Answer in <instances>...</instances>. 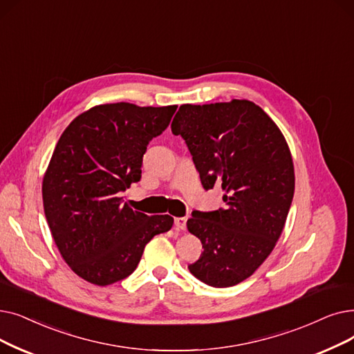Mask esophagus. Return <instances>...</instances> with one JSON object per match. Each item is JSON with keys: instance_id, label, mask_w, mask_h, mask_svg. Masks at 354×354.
Returning <instances> with one entry per match:
<instances>
[{"instance_id": "obj_1", "label": "esophagus", "mask_w": 354, "mask_h": 354, "mask_svg": "<svg viewBox=\"0 0 354 354\" xmlns=\"http://www.w3.org/2000/svg\"><path fill=\"white\" fill-rule=\"evenodd\" d=\"M187 220H188L187 217H178V218H175V225L180 230H185L187 228Z\"/></svg>"}]
</instances>
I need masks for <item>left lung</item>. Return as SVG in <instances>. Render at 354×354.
Here are the masks:
<instances>
[{
    "mask_svg": "<svg viewBox=\"0 0 354 354\" xmlns=\"http://www.w3.org/2000/svg\"><path fill=\"white\" fill-rule=\"evenodd\" d=\"M172 133L185 140L204 189L225 208L192 211L187 225L204 252L189 272L214 288L248 279L278 241L295 191L290 151L278 126L252 101L183 104Z\"/></svg>",
    "mask_w": 354,
    "mask_h": 354,
    "instance_id": "8db88e82",
    "label": "left lung"
}]
</instances>
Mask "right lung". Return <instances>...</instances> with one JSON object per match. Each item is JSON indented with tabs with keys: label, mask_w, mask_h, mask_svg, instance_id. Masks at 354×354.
I'll return each mask as SVG.
<instances>
[{
	"label": "right lung",
	"mask_w": 354,
	"mask_h": 354,
	"mask_svg": "<svg viewBox=\"0 0 354 354\" xmlns=\"http://www.w3.org/2000/svg\"><path fill=\"white\" fill-rule=\"evenodd\" d=\"M176 109L98 105L60 136L43 179V207L60 254L82 279L98 286L126 279L145 245L172 228L171 215L134 211L121 192L140 180L147 146Z\"/></svg>",
	"instance_id": "obj_1"
}]
</instances>
